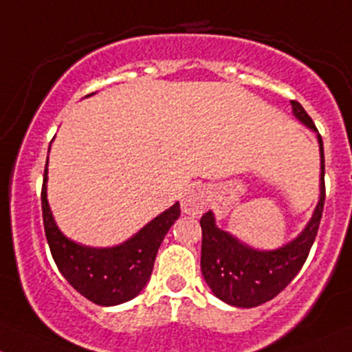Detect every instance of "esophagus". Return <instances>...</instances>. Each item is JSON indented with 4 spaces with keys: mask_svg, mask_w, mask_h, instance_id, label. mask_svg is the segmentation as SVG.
<instances>
[{
    "mask_svg": "<svg viewBox=\"0 0 352 352\" xmlns=\"http://www.w3.org/2000/svg\"><path fill=\"white\" fill-rule=\"evenodd\" d=\"M207 192L204 187H192L185 192L182 197V212L187 215H197L202 214L207 207Z\"/></svg>",
    "mask_w": 352,
    "mask_h": 352,
    "instance_id": "1",
    "label": "esophagus"
}]
</instances>
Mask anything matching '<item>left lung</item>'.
<instances>
[{
	"mask_svg": "<svg viewBox=\"0 0 352 352\" xmlns=\"http://www.w3.org/2000/svg\"><path fill=\"white\" fill-rule=\"evenodd\" d=\"M294 115L309 129L316 130L314 122L296 100H291ZM320 146V199L314 215L309 220L304 232L291 244L277 250L261 252L234 239L215 226L212 212L202 215V267L204 279L215 296L235 307H256L274 299L287 287L289 283L302 269L312 244L318 235L322 217L326 185H324V146Z\"/></svg>",
	"mask_w": 352,
	"mask_h": 352,
	"instance_id": "obj_1",
	"label": "left lung"
}]
</instances>
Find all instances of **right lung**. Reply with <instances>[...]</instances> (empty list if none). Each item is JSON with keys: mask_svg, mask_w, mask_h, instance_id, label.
I'll return each instance as SVG.
<instances>
[{"mask_svg": "<svg viewBox=\"0 0 352 352\" xmlns=\"http://www.w3.org/2000/svg\"><path fill=\"white\" fill-rule=\"evenodd\" d=\"M48 164V160H46ZM46 167L41 210L46 241L56 267L75 291L98 306H117L138 296L148 283L158 247L180 215V204L160 214L125 244L91 249L68 241L58 230L46 200Z\"/></svg>", "mask_w": 352, "mask_h": 352, "instance_id": "right-lung-1", "label": "right lung"}]
</instances>
